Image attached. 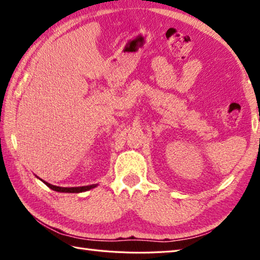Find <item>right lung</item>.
I'll use <instances>...</instances> for the list:
<instances>
[{
    "instance_id": "obj_1",
    "label": "right lung",
    "mask_w": 260,
    "mask_h": 260,
    "mask_svg": "<svg viewBox=\"0 0 260 260\" xmlns=\"http://www.w3.org/2000/svg\"><path fill=\"white\" fill-rule=\"evenodd\" d=\"M45 184H47L48 187H49L50 189H52V190L55 191H59V192H82V191H86V190H89V189L96 187L95 184H91V186H83V187H71V188H65V187H57V186H52V184L48 183L46 181Z\"/></svg>"
}]
</instances>
